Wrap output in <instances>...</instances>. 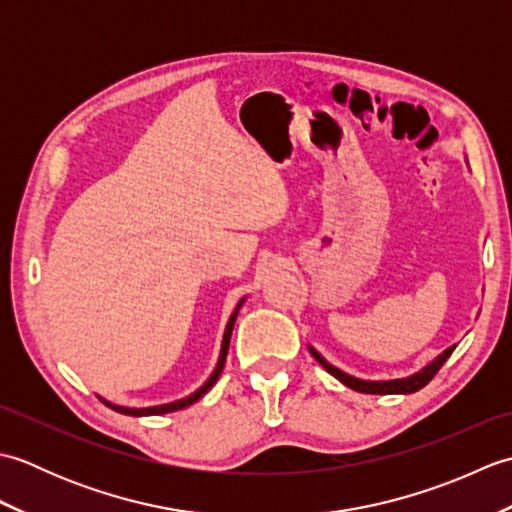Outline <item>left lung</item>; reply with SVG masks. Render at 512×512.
<instances>
[{"label": "left lung", "instance_id": "obj_1", "mask_svg": "<svg viewBox=\"0 0 512 512\" xmlns=\"http://www.w3.org/2000/svg\"><path fill=\"white\" fill-rule=\"evenodd\" d=\"M453 350H455V345L447 347V350H444L438 358H433V361H431L427 367H422L420 372L411 374V376H407V378H396V380H363V378H356V376L345 374V372H341L339 367L330 365V363L325 361V358L310 345V354H312L314 358H317L319 365H323L325 369H328V372H330L334 378H339L345 387H350V389H354V391H361V394H413V391L422 389L424 385L429 383V380H431L433 376L438 374V369H440L444 363H447V358L453 354Z\"/></svg>", "mask_w": 512, "mask_h": 512}]
</instances>
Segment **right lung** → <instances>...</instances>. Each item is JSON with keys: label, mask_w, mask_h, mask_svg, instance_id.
<instances>
[{"label": "right lung", "mask_w": 512, "mask_h": 512, "mask_svg": "<svg viewBox=\"0 0 512 512\" xmlns=\"http://www.w3.org/2000/svg\"><path fill=\"white\" fill-rule=\"evenodd\" d=\"M242 303H244V299L237 303L235 312L231 314V319H228V323H226L224 339H222V350H220V358H217V365H215V369H213V374L209 376V380H206V383H204V385H202L198 391H193L191 396L182 398V400H176V402H167V405H158V407H143V409H132V407H121V405H114V402L105 400V398H101V400L105 402L107 407L114 409V411H118V413H125V416H160V413L178 411V409H184V407L193 405L195 400H200V398L206 394V391H209V389H211V387L217 383V378H220V374H222L224 363H226V354H228V343H231L233 325H235V319H237V312H239V308H242Z\"/></svg>", "instance_id": "right-lung-1"}]
</instances>
